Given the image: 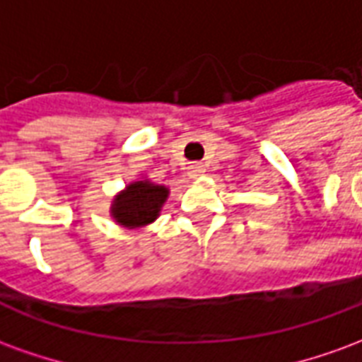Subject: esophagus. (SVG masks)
<instances>
[{
    "label": "esophagus",
    "mask_w": 362,
    "mask_h": 362,
    "mask_svg": "<svg viewBox=\"0 0 362 362\" xmlns=\"http://www.w3.org/2000/svg\"><path fill=\"white\" fill-rule=\"evenodd\" d=\"M189 176H202L205 173V165L204 163H194V165L188 166Z\"/></svg>",
    "instance_id": "34e87169"
}]
</instances>
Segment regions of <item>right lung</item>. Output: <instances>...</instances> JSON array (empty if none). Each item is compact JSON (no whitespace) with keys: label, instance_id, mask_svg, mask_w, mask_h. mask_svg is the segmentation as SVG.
<instances>
[{"label":"right lung","instance_id":"obj_1","mask_svg":"<svg viewBox=\"0 0 362 362\" xmlns=\"http://www.w3.org/2000/svg\"><path fill=\"white\" fill-rule=\"evenodd\" d=\"M168 189L147 180L129 184L112 205V215L124 227H143L155 221L165 204Z\"/></svg>","mask_w":362,"mask_h":362}]
</instances>
